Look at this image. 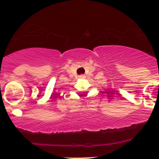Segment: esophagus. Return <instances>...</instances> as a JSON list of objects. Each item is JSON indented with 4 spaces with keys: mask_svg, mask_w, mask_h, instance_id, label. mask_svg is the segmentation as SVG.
I'll return each instance as SVG.
<instances>
[{
    "mask_svg": "<svg viewBox=\"0 0 159 159\" xmlns=\"http://www.w3.org/2000/svg\"><path fill=\"white\" fill-rule=\"evenodd\" d=\"M79 77L80 78H81V79H83V78H84L85 77H84V75H80V76H79Z\"/></svg>",
    "mask_w": 159,
    "mask_h": 159,
    "instance_id": "34e87169",
    "label": "esophagus"
}]
</instances>
